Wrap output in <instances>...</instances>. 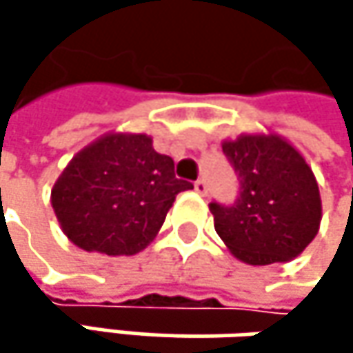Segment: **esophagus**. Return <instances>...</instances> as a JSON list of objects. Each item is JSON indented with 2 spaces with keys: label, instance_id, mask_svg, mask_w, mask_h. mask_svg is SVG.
<instances>
[{
  "label": "esophagus",
  "instance_id": "34e87169",
  "mask_svg": "<svg viewBox=\"0 0 353 353\" xmlns=\"http://www.w3.org/2000/svg\"><path fill=\"white\" fill-rule=\"evenodd\" d=\"M194 192H196V194H200V196H206V194H208V185H206V181H204V179H198V181L194 183Z\"/></svg>",
  "mask_w": 353,
  "mask_h": 353
}]
</instances>
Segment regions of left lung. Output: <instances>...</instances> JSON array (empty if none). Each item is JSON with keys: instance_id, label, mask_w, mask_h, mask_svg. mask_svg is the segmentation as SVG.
<instances>
[{"instance_id": "obj_1", "label": "left lung", "mask_w": 353, "mask_h": 353, "mask_svg": "<svg viewBox=\"0 0 353 353\" xmlns=\"http://www.w3.org/2000/svg\"><path fill=\"white\" fill-rule=\"evenodd\" d=\"M239 177L233 206L210 202L214 229L249 265L284 263L301 255L321 225V194L301 151L276 132H247L223 141Z\"/></svg>"}]
</instances>
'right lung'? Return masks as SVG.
<instances>
[{
    "label": "right lung",
    "mask_w": 353,
    "mask_h": 353,
    "mask_svg": "<svg viewBox=\"0 0 353 353\" xmlns=\"http://www.w3.org/2000/svg\"><path fill=\"white\" fill-rule=\"evenodd\" d=\"M174 159L143 132H106L57 177L50 204L67 239L83 251L134 255L149 245L179 192Z\"/></svg>",
    "instance_id": "1"
}]
</instances>
